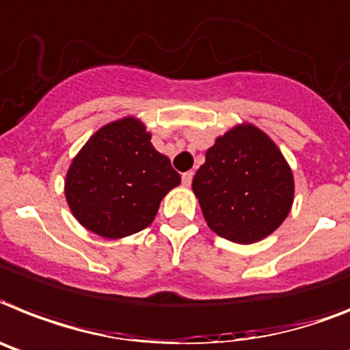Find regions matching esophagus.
Listing matches in <instances>:
<instances>
[{"mask_svg": "<svg viewBox=\"0 0 350 350\" xmlns=\"http://www.w3.org/2000/svg\"><path fill=\"white\" fill-rule=\"evenodd\" d=\"M192 178H193L192 170H189V172H183V176H181V181H183L185 187H190V183H192Z\"/></svg>", "mask_w": 350, "mask_h": 350, "instance_id": "34e87169", "label": "esophagus"}]
</instances>
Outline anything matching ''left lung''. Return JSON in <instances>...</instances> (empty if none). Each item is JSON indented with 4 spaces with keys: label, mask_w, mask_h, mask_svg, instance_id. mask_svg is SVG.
Returning <instances> with one entry per match:
<instances>
[{
    "label": "left lung",
    "mask_w": 350,
    "mask_h": 350,
    "mask_svg": "<svg viewBox=\"0 0 350 350\" xmlns=\"http://www.w3.org/2000/svg\"><path fill=\"white\" fill-rule=\"evenodd\" d=\"M202 215L219 237L252 243L269 237L290 213L293 176L272 140L242 124L219 137L193 176Z\"/></svg>",
    "instance_id": "left-lung-1"
}]
</instances>
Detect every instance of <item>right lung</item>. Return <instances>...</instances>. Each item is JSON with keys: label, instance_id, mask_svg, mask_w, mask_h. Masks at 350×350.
Here are the masks:
<instances>
[{"label": "right lung", "instance_id": "obj_1", "mask_svg": "<svg viewBox=\"0 0 350 350\" xmlns=\"http://www.w3.org/2000/svg\"><path fill=\"white\" fill-rule=\"evenodd\" d=\"M133 117L103 126L70 163L66 198L72 215L92 233L122 239L148 228L180 174L152 148Z\"/></svg>", "mask_w": 350, "mask_h": 350}]
</instances>
